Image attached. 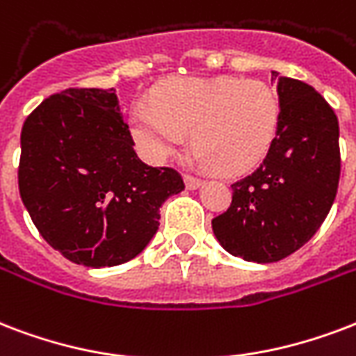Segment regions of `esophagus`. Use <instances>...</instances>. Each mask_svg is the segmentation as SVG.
<instances>
[{
  "label": "esophagus",
  "mask_w": 356,
  "mask_h": 356,
  "mask_svg": "<svg viewBox=\"0 0 356 356\" xmlns=\"http://www.w3.org/2000/svg\"><path fill=\"white\" fill-rule=\"evenodd\" d=\"M184 186L188 190H196L202 186V179L192 177V175H184Z\"/></svg>",
  "instance_id": "obj_1"
}]
</instances>
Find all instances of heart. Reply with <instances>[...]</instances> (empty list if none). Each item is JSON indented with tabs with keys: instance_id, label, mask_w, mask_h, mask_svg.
I'll return each instance as SVG.
<instances>
[{
	"instance_id": "heart-1",
	"label": "heart",
	"mask_w": 356,
	"mask_h": 356,
	"mask_svg": "<svg viewBox=\"0 0 356 356\" xmlns=\"http://www.w3.org/2000/svg\"><path fill=\"white\" fill-rule=\"evenodd\" d=\"M278 121L275 91L233 76L175 78L160 86L154 102L138 100L130 110V132L145 159L166 160L192 132L200 159L224 175L256 166L275 142Z\"/></svg>"
}]
</instances>
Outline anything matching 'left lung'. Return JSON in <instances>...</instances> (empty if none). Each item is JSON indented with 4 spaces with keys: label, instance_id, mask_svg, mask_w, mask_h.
I'll return each instance as SVG.
<instances>
[{
    "label": "left lung",
    "instance_id": "8db88e82",
    "mask_svg": "<svg viewBox=\"0 0 356 356\" xmlns=\"http://www.w3.org/2000/svg\"><path fill=\"white\" fill-rule=\"evenodd\" d=\"M280 121L256 172L232 184L226 213L213 218L222 248L244 261H280L305 246L327 218L340 181L334 110L305 81L270 72Z\"/></svg>",
    "mask_w": 356,
    "mask_h": 356
}]
</instances>
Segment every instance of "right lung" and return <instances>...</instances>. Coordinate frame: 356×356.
<instances>
[{"mask_svg": "<svg viewBox=\"0 0 356 356\" xmlns=\"http://www.w3.org/2000/svg\"><path fill=\"white\" fill-rule=\"evenodd\" d=\"M20 197L51 248L83 267L134 259L183 192L170 168L138 159L115 89H65L42 100L20 136Z\"/></svg>", "mask_w": 356, "mask_h": 356, "instance_id": "obj_1", "label": "right lung"}]
</instances>
